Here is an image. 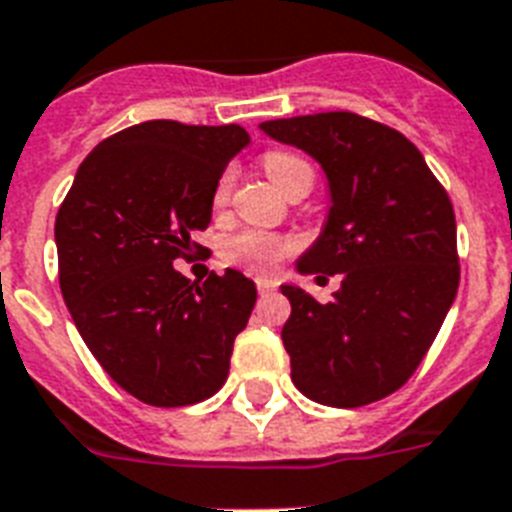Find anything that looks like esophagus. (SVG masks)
Segmentation results:
<instances>
[{
	"label": "esophagus",
	"mask_w": 512,
	"mask_h": 512,
	"mask_svg": "<svg viewBox=\"0 0 512 512\" xmlns=\"http://www.w3.org/2000/svg\"><path fill=\"white\" fill-rule=\"evenodd\" d=\"M256 288H259L261 293H269V290H275L277 285H275V280H267V277H259V280H256Z\"/></svg>",
	"instance_id": "34e87169"
}]
</instances>
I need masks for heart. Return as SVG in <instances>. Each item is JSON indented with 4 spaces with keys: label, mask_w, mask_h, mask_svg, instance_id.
Wrapping results in <instances>:
<instances>
[{
    "label": "heart",
    "mask_w": 512,
    "mask_h": 512,
    "mask_svg": "<svg viewBox=\"0 0 512 512\" xmlns=\"http://www.w3.org/2000/svg\"><path fill=\"white\" fill-rule=\"evenodd\" d=\"M267 177L272 179V185L285 195V192L296 190V187H309L314 185V169L312 163L306 161L304 155L288 153V150H272V153L264 155L261 161ZM232 187V174H224L216 185L214 200L216 206H222L224 200L230 198ZM290 251L288 240H282L277 235H264V232H243V235H235L224 248V256L240 267L251 269L256 275H267L280 264Z\"/></svg>",
    "instance_id": "heart-1"
}]
</instances>
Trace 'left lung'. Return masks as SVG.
I'll use <instances>...</instances> for the list:
<instances>
[{
  "label": "left lung",
  "instance_id": "left-lung-1",
  "mask_svg": "<svg viewBox=\"0 0 512 512\" xmlns=\"http://www.w3.org/2000/svg\"><path fill=\"white\" fill-rule=\"evenodd\" d=\"M259 129L325 171V227L296 269L343 277L327 304L280 285L290 301V378L327 407L378 402L418 370L457 296L452 203L418 147L378 121L335 110Z\"/></svg>",
  "mask_w": 512,
  "mask_h": 512
}]
</instances>
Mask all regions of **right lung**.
<instances>
[{"label": "right lung", "instance_id": "1", "mask_svg": "<svg viewBox=\"0 0 512 512\" xmlns=\"http://www.w3.org/2000/svg\"><path fill=\"white\" fill-rule=\"evenodd\" d=\"M248 142L237 124L129 126L84 158L57 211L68 312L102 370L140 402H203L230 375L256 285L237 269L190 282L174 259L211 224L222 171Z\"/></svg>", "mask_w": 512, "mask_h": 512}]
</instances>
